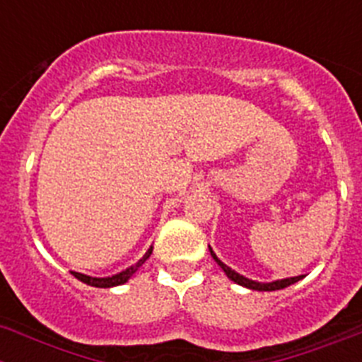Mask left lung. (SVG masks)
Segmentation results:
<instances>
[{
    "instance_id": "8db88e82",
    "label": "left lung",
    "mask_w": 362,
    "mask_h": 362,
    "mask_svg": "<svg viewBox=\"0 0 362 362\" xmlns=\"http://www.w3.org/2000/svg\"><path fill=\"white\" fill-rule=\"evenodd\" d=\"M209 251H211V257L215 259V262L218 264L220 268L224 269V273L228 275V279H231V281L235 282V284H240L244 286V288H250V290H255V291H275V290H282V288H288V286L295 284V282H298L300 279H303L304 275H298V276H290V279H281V281H273V282H257V281H251V279H247V276L240 275V273H237L235 269H231L229 266H226L222 260L218 259V257L215 255V251L211 250V246H209Z\"/></svg>"
}]
</instances>
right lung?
<instances>
[{
	"label": "right lung",
	"instance_id": "1",
	"mask_svg": "<svg viewBox=\"0 0 362 362\" xmlns=\"http://www.w3.org/2000/svg\"><path fill=\"white\" fill-rule=\"evenodd\" d=\"M151 253H153V246L146 251V255L138 260L136 264H133V266L125 268L124 272L116 273V275H111V276H90V275H83V273H78V272H72V275L76 276L78 281L86 282L87 286H94V288H115V286L125 284V282H127L129 279L134 275V273H136V269L140 268V266H142L147 259H149Z\"/></svg>",
	"mask_w": 362,
	"mask_h": 362
}]
</instances>
